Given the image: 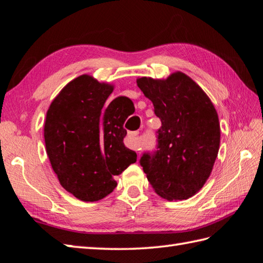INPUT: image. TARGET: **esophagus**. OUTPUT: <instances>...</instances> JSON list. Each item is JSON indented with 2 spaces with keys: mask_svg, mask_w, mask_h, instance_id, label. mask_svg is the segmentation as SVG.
Masks as SVG:
<instances>
[{
  "mask_svg": "<svg viewBox=\"0 0 263 263\" xmlns=\"http://www.w3.org/2000/svg\"><path fill=\"white\" fill-rule=\"evenodd\" d=\"M138 135H139V131H135V132H128V138H130V139L132 140V142H131V147L133 148V149H136V151H139L140 148H138V146H137V144H136V139H137V137H138Z\"/></svg>",
  "mask_w": 263,
  "mask_h": 263,
  "instance_id": "obj_1",
  "label": "esophagus"
}]
</instances>
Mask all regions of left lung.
<instances>
[{
	"label": "left lung",
	"instance_id": "1",
	"mask_svg": "<svg viewBox=\"0 0 263 263\" xmlns=\"http://www.w3.org/2000/svg\"><path fill=\"white\" fill-rule=\"evenodd\" d=\"M137 84L161 121L157 149L142 154L140 166L162 198H189L209 179L219 151L215 106L203 89L181 72L166 80L140 78Z\"/></svg>",
	"mask_w": 263,
	"mask_h": 263
}]
</instances>
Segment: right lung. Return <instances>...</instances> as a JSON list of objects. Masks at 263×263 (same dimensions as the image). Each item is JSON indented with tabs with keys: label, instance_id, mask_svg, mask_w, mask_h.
I'll use <instances>...</instances> for the list:
<instances>
[{
	"label": "right lung",
	"instance_id": "1",
	"mask_svg": "<svg viewBox=\"0 0 263 263\" xmlns=\"http://www.w3.org/2000/svg\"><path fill=\"white\" fill-rule=\"evenodd\" d=\"M114 86L81 75L59 92L46 114V152L60 184L84 202L104 198L117 186L115 176L137 161L124 145L125 96L105 105Z\"/></svg>",
	"mask_w": 263,
	"mask_h": 263
}]
</instances>
